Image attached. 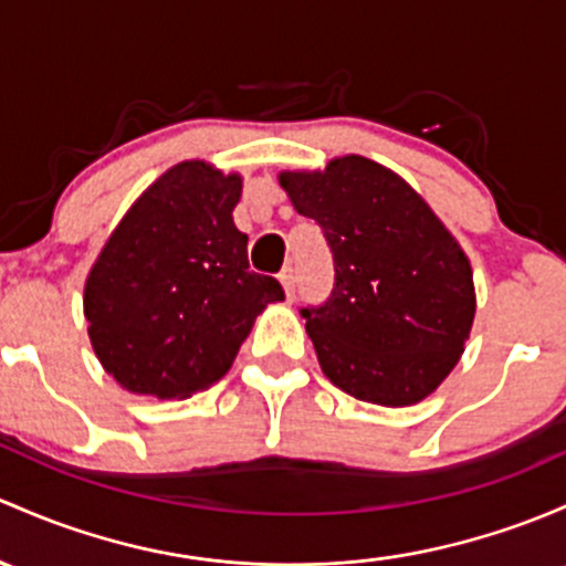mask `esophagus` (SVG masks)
<instances>
[{
    "label": "esophagus",
    "mask_w": 566,
    "mask_h": 566,
    "mask_svg": "<svg viewBox=\"0 0 566 566\" xmlns=\"http://www.w3.org/2000/svg\"><path fill=\"white\" fill-rule=\"evenodd\" d=\"M279 279H282L284 293H287V298H293V295H295V268L293 265L284 268V271L279 273Z\"/></svg>",
    "instance_id": "34e87169"
}]
</instances>
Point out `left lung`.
Returning a JSON list of instances; mask_svg holds the SVG:
<instances>
[{"instance_id":"obj_1","label":"left lung","mask_w":566,"mask_h":566,"mask_svg":"<svg viewBox=\"0 0 566 566\" xmlns=\"http://www.w3.org/2000/svg\"><path fill=\"white\" fill-rule=\"evenodd\" d=\"M279 184L333 258L331 295L301 308L325 377L360 401L418 403L453 371L472 331L467 254L426 200L371 159H333Z\"/></svg>"}]
</instances>
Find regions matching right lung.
I'll list each match as a JSON object with an SVG mask.
<instances>
[{"mask_svg": "<svg viewBox=\"0 0 566 566\" xmlns=\"http://www.w3.org/2000/svg\"><path fill=\"white\" fill-rule=\"evenodd\" d=\"M241 178L206 163L168 170L127 211L86 282L88 338L122 388L189 398L233 366L254 317L284 301L254 273L233 224Z\"/></svg>", "mask_w": 566, "mask_h": 566, "instance_id": "obj_1", "label": "right lung"}]
</instances>
